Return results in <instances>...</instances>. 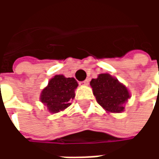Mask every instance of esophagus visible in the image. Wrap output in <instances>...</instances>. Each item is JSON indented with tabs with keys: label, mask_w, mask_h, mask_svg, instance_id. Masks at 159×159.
I'll return each instance as SVG.
<instances>
[{
	"label": "esophagus",
	"mask_w": 159,
	"mask_h": 159,
	"mask_svg": "<svg viewBox=\"0 0 159 159\" xmlns=\"http://www.w3.org/2000/svg\"><path fill=\"white\" fill-rule=\"evenodd\" d=\"M89 79H86V80H84V81H83V82H81V83H80V84H82V85H88V84H89Z\"/></svg>",
	"instance_id": "1"
}]
</instances>
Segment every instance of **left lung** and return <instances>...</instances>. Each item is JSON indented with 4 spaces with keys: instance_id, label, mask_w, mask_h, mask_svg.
<instances>
[{
    "instance_id": "8db88e82",
    "label": "left lung",
    "mask_w": 159,
    "mask_h": 159,
    "mask_svg": "<svg viewBox=\"0 0 159 159\" xmlns=\"http://www.w3.org/2000/svg\"><path fill=\"white\" fill-rule=\"evenodd\" d=\"M90 85L93 89L97 102L110 112H121L123 104L129 98L127 88L118 80L109 74H100L96 79H92Z\"/></svg>"
}]
</instances>
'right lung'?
<instances>
[{"mask_svg": "<svg viewBox=\"0 0 159 159\" xmlns=\"http://www.w3.org/2000/svg\"><path fill=\"white\" fill-rule=\"evenodd\" d=\"M77 86V82L72 77L66 78L63 75H56L42 90L41 101L48 107L50 112H59L70 106V102L75 97Z\"/></svg>", "mask_w": 159, "mask_h": 159, "instance_id": "add662e5", "label": "right lung"}]
</instances>
